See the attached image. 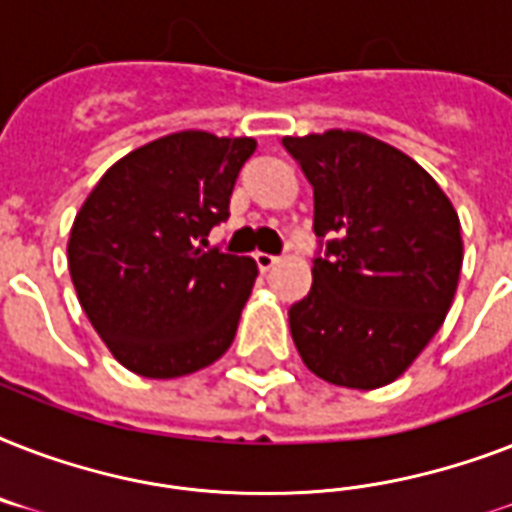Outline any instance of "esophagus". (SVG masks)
<instances>
[{"instance_id":"1","label":"esophagus","mask_w":512,"mask_h":512,"mask_svg":"<svg viewBox=\"0 0 512 512\" xmlns=\"http://www.w3.org/2000/svg\"><path fill=\"white\" fill-rule=\"evenodd\" d=\"M255 263H257V268H260V271L263 273H268L273 268V265L279 263V257L276 255H268V252H257L255 255Z\"/></svg>"}]
</instances>
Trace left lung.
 Segmentation results:
<instances>
[{
    "label": "left lung",
    "instance_id": "8db88e82",
    "mask_svg": "<svg viewBox=\"0 0 512 512\" xmlns=\"http://www.w3.org/2000/svg\"><path fill=\"white\" fill-rule=\"evenodd\" d=\"M313 188V287L289 308L305 366L382 388L444 324L462 268L460 217L420 164L361 132L284 138Z\"/></svg>",
    "mask_w": 512,
    "mask_h": 512
}]
</instances>
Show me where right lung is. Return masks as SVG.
<instances>
[{
  "instance_id": "1",
  "label": "right lung",
  "mask_w": 512,
  "mask_h": 512,
  "mask_svg": "<svg viewBox=\"0 0 512 512\" xmlns=\"http://www.w3.org/2000/svg\"><path fill=\"white\" fill-rule=\"evenodd\" d=\"M252 138L188 130L111 167L79 209L68 271L87 319L130 372L170 380L231 348L255 284L252 257L209 247L228 220Z\"/></svg>"
}]
</instances>
